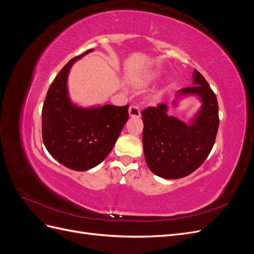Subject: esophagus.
I'll use <instances>...</instances> for the list:
<instances>
[{
	"label": "esophagus",
	"mask_w": 254,
	"mask_h": 254,
	"mask_svg": "<svg viewBox=\"0 0 254 254\" xmlns=\"http://www.w3.org/2000/svg\"><path fill=\"white\" fill-rule=\"evenodd\" d=\"M129 115L131 118H140L141 115V111L140 108L135 105H131L129 107Z\"/></svg>",
	"instance_id": "esophagus-1"
}]
</instances>
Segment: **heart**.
<instances>
[{"label": "heart", "instance_id": "b5f03b06", "mask_svg": "<svg viewBox=\"0 0 254 254\" xmlns=\"http://www.w3.org/2000/svg\"><path fill=\"white\" fill-rule=\"evenodd\" d=\"M155 77H156L155 75H148V76H146L144 79H141L136 84L139 87H145V86H147L149 82H151L153 79H155Z\"/></svg>", "mask_w": 254, "mask_h": 254}]
</instances>
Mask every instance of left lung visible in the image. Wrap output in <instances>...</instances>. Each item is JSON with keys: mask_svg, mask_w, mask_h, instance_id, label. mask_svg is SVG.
Returning <instances> with one entry per match:
<instances>
[{"mask_svg": "<svg viewBox=\"0 0 254 254\" xmlns=\"http://www.w3.org/2000/svg\"><path fill=\"white\" fill-rule=\"evenodd\" d=\"M193 77L194 86L177 92L178 97L196 95L201 101V108L190 125L167 115L163 103L141 112L146 163L153 174L165 179H179L195 172L209 156L216 139L219 125L216 95L197 70Z\"/></svg>", "mask_w": 254, "mask_h": 254, "instance_id": "8db88e82", "label": "left lung"}]
</instances>
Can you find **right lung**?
<instances>
[{
  "label": "right lung",
  "instance_id": "add662e5",
  "mask_svg": "<svg viewBox=\"0 0 254 254\" xmlns=\"http://www.w3.org/2000/svg\"><path fill=\"white\" fill-rule=\"evenodd\" d=\"M74 57L61 68L48 91L42 108V139L51 156L73 171L83 172L109 155L129 118L128 107L105 105L81 108L67 93V75Z\"/></svg>",
  "mask_w": 254,
  "mask_h": 254
}]
</instances>
